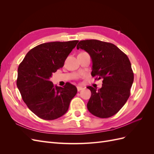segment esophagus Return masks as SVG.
Returning a JSON list of instances; mask_svg holds the SVG:
<instances>
[{
    "label": "esophagus",
    "instance_id": "34e87169",
    "mask_svg": "<svg viewBox=\"0 0 154 154\" xmlns=\"http://www.w3.org/2000/svg\"><path fill=\"white\" fill-rule=\"evenodd\" d=\"M83 87H77V90H78V91H82V90H83Z\"/></svg>",
    "mask_w": 154,
    "mask_h": 154
}]
</instances>
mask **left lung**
Instances as JSON below:
<instances>
[{
  "label": "left lung",
  "instance_id": "8db88e82",
  "mask_svg": "<svg viewBox=\"0 0 154 154\" xmlns=\"http://www.w3.org/2000/svg\"><path fill=\"white\" fill-rule=\"evenodd\" d=\"M77 49H84L92 61L91 75L102 79L98 90L91 86L87 109L94 116L107 118L118 113L126 103L134 82V72L128 57L117 46L97 40H81Z\"/></svg>",
  "mask_w": 154,
  "mask_h": 154
}]
</instances>
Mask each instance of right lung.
I'll list each match as a JSON object with an SVG mask.
<instances>
[{
  "mask_svg": "<svg viewBox=\"0 0 154 154\" xmlns=\"http://www.w3.org/2000/svg\"><path fill=\"white\" fill-rule=\"evenodd\" d=\"M78 40L52 42L31 49L18 68L17 85L22 100L35 115L45 120L61 117L68 110L77 88L70 83L54 85L49 78L62 68Z\"/></svg>",
  "mask_w": 154,
  "mask_h": 154,
  "instance_id": "1",
  "label": "right lung"
}]
</instances>
